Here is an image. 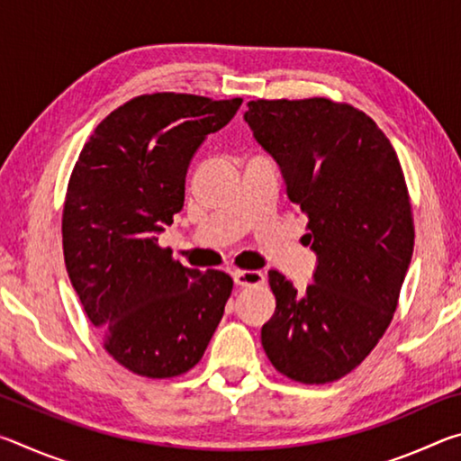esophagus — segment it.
Returning <instances> with one entry per match:
<instances>
[{"label":"esophagus","instance_id":"obj_1","mask_svg":"<svg viewBox=\"0 0 461 461\" xmlns=\"http://www.w3.org/2000/svg\"><path fill=\"white\" fill-rule=\"evenodd\" d=\"M233 283L238 286H256L264 283V275L260 270H236L233 272Z\"/></svg>","mask_w":461,"mask_h":461}]
</instances>
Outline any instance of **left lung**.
Instances as JSON below:
<instances>
[{"label":"left lung","mask_w":461,"mask_h":461,"mask_svg":"<svg viewBox=\"0 0 461 461\" xmlns=\"http://www.w3.org/2000/svg\"><path fill=\"white\" fill-rule=\"evenodd\" d=\"M244 120L309 217L317 254L305 291L268 272L276 309L262 348L286 378L327 384L364 362L399 303L415 246L399 156L372 118L325 97L256 99Z\"/></svg>","instance_id":"8db88e82"}]
</instances>
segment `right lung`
Returning <instances> with one entry per match:
<instances>
[{
	"mask_svg": "<svg viewBox=\"0 0 461 461\" xmlns=\"http://www.w3.org/2000/svg\"><path fill=\"white\" fill-rule=\"evenodd\" d=\"M240 105L189 93L134 97L99 123L73 168L62 209L68 278L107 354L140 376L189 372L223 317L231 276L185 268L158 233L183 209L193 154Z\"/></svg>",
	"mask_w": 461,
	"mask_h": 461,
	"instance_id": "1",
	"label": "right lung"
}]
</instances>
